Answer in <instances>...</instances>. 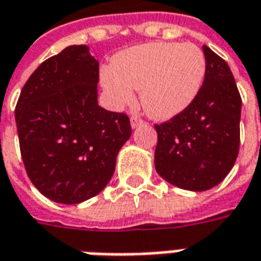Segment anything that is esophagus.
I'll use <instances>...</instances> for the list:
<instances>
[{"instance_id": "esophagus-1", "label": "esophagus", "mask_w": 261, "mask_h": 261, "mask_svg": "<svg viewBox=\"0 0 261 261\" xmlns=\"http://www.w3.org/2000/svg\"><path fill=\"white\" fill-rule=\"evenodd\" d=\"M145 124V121L142 119H140V117H137V116H133L131 117V127L133 128H136V127H140V125Z\"/></svg>"}]
</instances>
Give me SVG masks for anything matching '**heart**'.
I'll list each match as a JSON object with an SVG mask.
<instances>
[{
  "mask_svg": "<svg viewBox=\"0 0 261 261\" xmlns=\"http://www.w3.org/2000/svg\"><path fill=\"white\" fill-rule=\"evenodd\" d=\"M207 72L202 50L192 43L158 42L128 48L103 68L102 85L114 106L141 103L151 117L168 120L186 110L201 89Z\"/></svg>",
  "mask_w": 261,
  "mask_h": 261,
  "instance_id": "1",
  "label": "heart"
}]
</instances>
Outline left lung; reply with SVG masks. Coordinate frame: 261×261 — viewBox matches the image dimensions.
<instances>
[{
    "mask_svg": "<svg viewBox=\"0 0 261 261\" xmlns=\"http://www.w3.org/2000/svg\"><path fill=\"white\" fill-rule=\"evenodd\" d=\"M207 72L193 103L162 124H155V169L173 186L204 192L233 168L241 142L242 99L229 65L202 46Z\"/></svg>",
    "mask_w": 261,
    "mask_h": 261,
    "instance_id": "1",
    "label": "left lung"
}]
</instances>
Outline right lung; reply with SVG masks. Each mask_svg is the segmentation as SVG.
<instances>
[{
  "label": "right lung",
  "mask_w": 261,
  "mask_h": 261,
  "mask_svg": "<svg viewBox=\"0 0 261 261\" xmlns=\"http://www.w3.org/2000/svg\"><path fill=\"white\" fill-rule=\"evenodd\" d=\"M99 63L85 44L39 65L15 108L26 173L43 196L78 204L106 187L131 136L125 113L97 105Z\"/></svg>",
  "instance_id": "right-lung-1"
}]
</instances>
